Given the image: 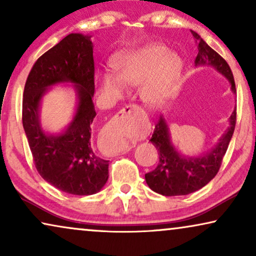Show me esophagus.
Masks as SVG:
<instances>
[{
  "mask_svg": "<svg viewBox=\"0 0 256 256\" xmlns=\"http://www.w3.org/2000/svg\"><path fill=\"white\" fill-rule=\"evenodd\" d=\"M135 110H138V107L136 106V104H129L124 110H121L118 112V116H122V115H124L126 113H130V112ZM104 141V148L108 150V152L112 154V155H118V154H122V152H126L128 150L129 146L127 144H120V143H116V142H113V141H108L107 143H104V140H106V136H104L102 138H101Z\"/></svg>",
  "mask_w": 256,
  "mask_h": 256,
  "instance_id": "1",
  "label": "esophagus"
}]
</instances>
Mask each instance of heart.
<instances>
[{"instance_id":"obj_1","label":"heart","mask_w":256,"mask_h":256,"mask_svg":"<svg viewBox=\"0 0 256 256\" xmlns=\"http://www.w3.org/2000/svg\"><path fill=\"white\" fill-rule=\"evenodd\" d=\"M115 76L99 73L98 90L104 98L116 99L124 86H142V96L148 102H156L180 76V59L160 44H144L118 54L112 62ZM114 142V141H113Z\"/></svg>"}]
</instances>
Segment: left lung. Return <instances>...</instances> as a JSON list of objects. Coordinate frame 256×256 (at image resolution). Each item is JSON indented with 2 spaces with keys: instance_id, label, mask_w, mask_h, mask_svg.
<instances>
[{
  "instance_id": "obj_1",
  "label": "left lung",
  "mask_w": 256,
  "mask_h": 256,
  "mask_svg": "<svg viewBox=\"0 0 256 256\" xmlns=\"http://www.w3.org/2000/svg\"><path fill=\"white\" fill-rule=\"evenodd\" d=\"M198 46L196 66H211L227 78L236 94V82L228 64L222 56L210 48L197 32L191 31ZM236 108L230 116V126L216 144L200 156L188 157L177 152L171 142L169 126L160 115L150 141L158 152L160 162L155 170L146 174V182L152 191L163 196H185L204 188L216 177L228 148L236 128Z\"/></svg>"
}]
</instances>
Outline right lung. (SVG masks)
<instances>
[{
	"instance_id": "obj_1",
	"label": "right lung",
	"mask_w": 256,
	"mask_h": 256,
	"mask_svg": "<svg viewBox=\"0 0 256 256\" xmlns=\"http://www.w3.org/2000/svg\"><path fill=\"white\" fill-rule=\"evenodd\" d=\"M90 34H70L40 56L28 76L22 121L36 169L44 180L70 194L99 192L108 180V162L96 155L90 143L96 118L93 43ZM71 83L78 104L72 124L48 134L40 124L39 108L52 86Z\"/></svg>"
}]
</instances>
